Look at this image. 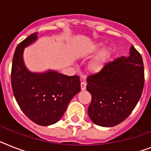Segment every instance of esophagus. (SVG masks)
I'll use <instances>...</instances> for the list:
<instances>
[{
  "instance_id": "obj_1",
  "label": "esophagus",
  "mask_w": 151,
  "mask_h": 151,
  "mask_svg": "<svg viewBox=\"0 0 151 151\" xmlns=\"http://www.w3.org/2000/svg\"><path fill=\"white\" fill-rule=\"evenodd\" d=\"M86 83L85 82H81V89L82 91H84L86 89Z\"/></svg>"
}]
</instances>
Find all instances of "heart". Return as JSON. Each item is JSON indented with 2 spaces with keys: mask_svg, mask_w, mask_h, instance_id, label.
Segmentation results:
<instances>
[{
  "mask_svg": "<svg viewBox=\"0 0 151 151\" xmlns=\"http://www.w3.org/2000/svg\"><path fill=\"white\" fill-rule=\"evenodd\" d=\"M103 46L102 44H98L96 46V50H100ZM111 55H112V50L111 48H108L106 50L100 53L98 57L94 60L91 63L89 64V70L92 73H98L100 70L103 69L105 65L110 60Z\"/></svg>",
  "mask_w": 151,
  "mask_h": 151,
  "instance_id": "heart-1",
  "label": "heart"
}]
</instances>
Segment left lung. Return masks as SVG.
<instances>
[{"mask_svg": "<svg viewBox=\"0 0 151 151\" xmlns=\"http://www.w3.org/2000/svg\"><path fill=\"white\" fill-rule=\"evenodd\" d=\"M86 88L91 95L88 112L95 124L111 127L124 121L134 109L144 85V67L139 52L132 46L128 57L107 63L89 76Z\"/></svg>", "mask_w": 151, "mask_h": 151, "instance_id": "1", "label": "left lung"}]
</instances>
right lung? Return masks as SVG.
<instances>
[{"mask_svg": "<svg viewBox=\"0 0 151 151\" xmlns=\"http://www.w3.org/2000/svg\"><path fill=\"white\" fill-rule=\"evenodd\" d=\"M33 33L18 44L12 68V87L17 103L25 116L40 126L57 122L69 102L81 90L78 76H67L50 70L34 73L27 69L23 60L24 48L35 42Z\"/></svg>", "mask_w": 151, "mask_h": 151, "instance_id": "obj_1", "label": "right lung"}]
</instances>
